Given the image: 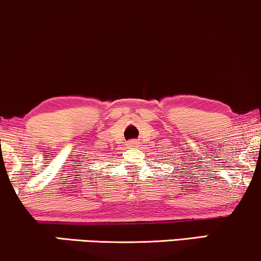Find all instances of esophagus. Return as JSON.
<instances>
[{
  "label": "esophagus",
  "instance_id": "esophagus-1",
  "mask_svg": "<svg viewBox=\"0 0 261 261\" xmlns=\"http://www.w3.org/2000/svg\"><path fill=\"white\" fill-rule=\"evenodd\" d=\"M139 141H136V140H131V141H128V145H127V147H130V148H134V147H137V146H139Z\"/></svg>",
  "mask_w": 261,
  "mask_h": 261
}]
</instances>
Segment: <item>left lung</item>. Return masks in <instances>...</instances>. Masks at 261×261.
<instances>
[{
	"mask_svg": "<svg viewBox=\"0 0 261 261\" xmlns=\"http://www.w3.org/2000/svg\"><path fill=\"white\" fill-rule=\"evenodd\" d=\"M174 161H175V160H174Z\"/></svg>",
	"mask_w": 261,
	"mask_h": 261,
	"instance_id": "1",
	"label": "left lung"
}]
</instances>
